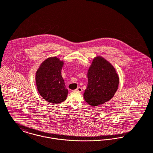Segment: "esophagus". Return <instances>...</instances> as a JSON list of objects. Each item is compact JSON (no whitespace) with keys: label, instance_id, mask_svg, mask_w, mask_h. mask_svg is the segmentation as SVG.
Returning a JSON list of instances; mask_svg holds the SVG:
<instances>
[{"label":"esophagus","instance_id":"obj_1","mask_svg":"<svg viewBox=\"0 0 153 153\" xmlns=\"http://www.w3.org/2000/svg\"><path fill=\"white\" fill-rule=\"evenodd\" d=\"M77 91H78V92H81L82 90V88L81 87H78L76 88V89Z\"/></svg>","mask_w":153,"mask_h":153}]
</instances>
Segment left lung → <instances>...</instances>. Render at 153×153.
Returning a JSON list of instances; mask_svg holds the SVG:
<instances>
[{
    "label": "left lung",
    "instance_id": "8db88e82",
    "mask_svg": "<svg viewBox=\"0 0 153 153\" xmlns=\"http://www.w3.org/2000/svg\"><path fill=\"white\" fill-rule=\"evenodd\" d=\"M88 85L84 93L85 101L92 107L109 101L116 92L119 77L115 69L101 56L95 58L88 71Z\"/></svg>",
    "mask_w": 153,
    "mask_h": 153
}]
</instances>
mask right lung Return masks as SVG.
Masks as SVG:
<instances>
[{"label":"right lung","mask_w":153,"mask_h":153,"mask_svg":"<svg viewBox=\"0 0 153 153\" xmlns=\"http://www.w3.org/2000/svg\"><path fill=\"white\" fill-rule=\"evenodd\" d=\"M63 65L64 62L59 58L51 57L44 61L36 73V84L39 94L52 104L64 101L68 93L61 75Z\"/></svg>","instance_id":"add662e5"}]
</instances>
